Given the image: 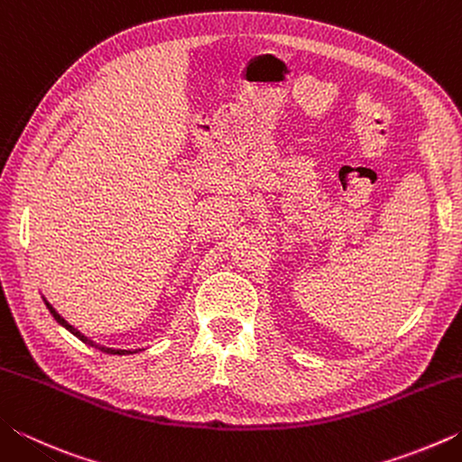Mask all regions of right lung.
I'll return each mask as SVG.
<instances>
[{"label": "right lung", "mask_w": 462, "mask_h": 462, "mask_svg": "<svg viewBox=\"0 0 462 462\" xmlns=\"http://www.w3.org/2000/svg\"><path fill=\"white\" fill-rule=\"evenodd\" d=\"M44 303H46V308H49V311H51V314H52V318L54 319H57V322L62 326V328H65V330H69V332H71L73 336H77V338H79L81 342H85V344H89V346H93V348H97V350H101V353H107V355H136V353H140V350H143V348H136V350H122V348H109V346H101V344H97V342H93V340H89L88 338V336H85V334H81L79 330H77V328H73L71 324H69L67 322V319L65 318H62L60 314H59V311L57 310H54L52 306H51V303L49 301H46L44 300Z\"/></svg>", "instance_id": "obj_1"}]
</instances>
